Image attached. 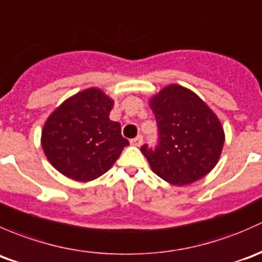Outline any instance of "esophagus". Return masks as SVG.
<instances>
[{
    "label": "esophagus",
    "instance_id": "obj_1",
    "mask_svg": "<svg viewBox=\"0 0 262 262\" xmlns=\"http://www.w3.org/2000/svg\"><path fill=\"white\" fill-rule=\"evenodd\" d=\"M131 145L132 146H136V147H140L142 145V136H137L135 137V139L131 140Z\"/></svg>",
    "mask_w": 262,
    "mask_h": 262
}]
</instances>
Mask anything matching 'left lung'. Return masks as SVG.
I'll use <instances>...</instances> for the list:
<instances>
[{"mask_svg":"<svg viewBox=\"0 0 262 262\" xmlns=\"http://www.w3.org/2000/svg\"><path fill=\"white\" fill-rule=\"evenodd\" d=\"M159 128V145L141 152L151 170L172 185H188L217 165L225 144L220 118L193 91L169 84L149 99Z\"/></svg>","mask_w":262,"mask_h":262,"instance_id":"1","label":"left lung"}]
</instances>
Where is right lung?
I'll return each instance as SVG.
<instances>
[{"mask_svg": "<svg viewBox=\"0 0 262 262\" xmlns=\"http://www.w3.org/2000/svg\"><path fill=\"white\" fill-rule=\"evenodd\" d=\"M115 101L99 88L73 94L50 113L41 131V146L60 174L87 183L108 171L128 141L121 125L110 120Z\"/></svg>", "mask_w": 262, "mask_h": 262, "instance_id": "add662e5", "label": "right lung"}]
</instances>
